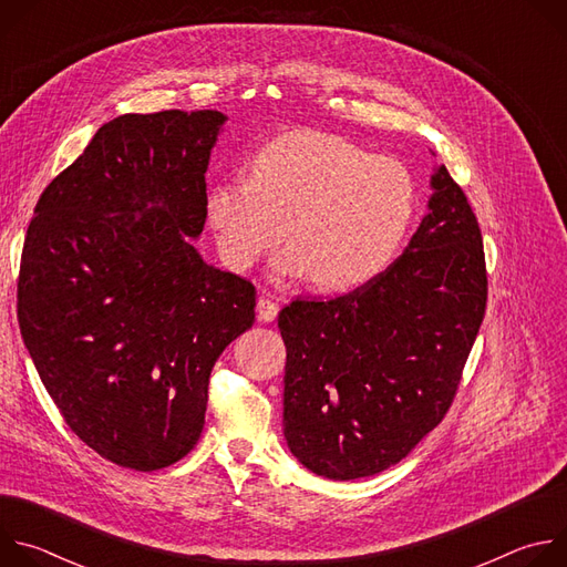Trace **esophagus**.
Listing matches in <instances>:
<instances>
[{
    "label": "esophagus",
    "instance_id": "34e87169",
    "mask_svg": "<svg viewBox=\"0 0 567 567\" xmlns=\"http://www.w3.org/2000/svg\"><path fill=\"white\" fill-rule=\"evenodd\" d=\"M278 311H280V307H278V302H274L271 298H265V296H262V298L258 300V318H260L262 322L276 320Z\"/></svg>",
    "mask_w": 567,
    "mask_h": 567
}]
</instances>
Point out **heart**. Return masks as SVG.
I'll use <instances>...</instances> for the list:
<instances>
[{
	"instance_id": "obj_1",
	"label": "heart",
	"mask_w": 567,
	"mask_h": 567,
	"mask_svg": "<svg viewBox=\"0 0 567 567\" xmlns=\"http://www.w3.org/2000/svg\"><path fill=\"white\" fill-rule=\"evenodd\" d=\"M221 258L247 271L282 237L280 276L341 291L381 274L415 215V182L394 156L326 134L291 132L267 143L249 179L219 182L206 197Z\"/></svg>"
}]
</instances>
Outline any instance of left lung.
I'll list each match as a JSON object with an SVG mask.
<instances>
[{
	"instance_id": "1",
	"label": "left lung",
	"mask_w": 567,
	"mask_h": 567,
	"mask_svg": "<svg viewBox=\"0 0 567 567\" xmlns=\"http://www.w3.org/2000/svg\"><path fill=\"white\" fill-rule=\"evenodd\" d=\"M431 186L429 215L385 271L330 300L296 298L278 316L285 437L316 475L390 468L455 399L487 309V267L464 190L444 166Z\"/></svg>"
}]
</instances>
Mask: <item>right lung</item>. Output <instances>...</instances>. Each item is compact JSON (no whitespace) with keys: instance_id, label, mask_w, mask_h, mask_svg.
I'll return each instance as SVG.
<instances>
[{"instance_id":"obj_1","label":"right lung","mask_w":567,"mask_h":567,"mask_svg":"<svg viewBox=\"0 0 567 567\" xmlns=\"http://www.w3.org/2000/svg\"><path fill=\"white\" fill-rule=\"evenodd\" d=\"M226 116L123 114L40 195L18 320L66 426L101 457L156 471L204 429L215 361L256 320V287L202 260L206 171Z\"/></svg>"}]
</instances>
